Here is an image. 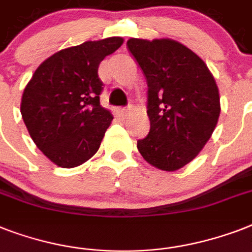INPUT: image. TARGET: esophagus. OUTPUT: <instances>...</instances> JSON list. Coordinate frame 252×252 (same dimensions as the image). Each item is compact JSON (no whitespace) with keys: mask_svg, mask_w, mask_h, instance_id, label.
Instances as JSON below:
<instances>
[{"mask_svg":"<svg viewBox=\"0 0 252 252\" xmlns=\"http://www.w3.org/2000/svg\"><path fill=\"white\" fill-rule=\"evenodd\" d=\"M129 112V108L128 107H123V108H119V114L122 115V116H126Z\"/></svg>","mask_w":252,"mask_h":252,"instance_id":"esophagus-1","label":"esophagus"}]
</instances>
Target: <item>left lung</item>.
<instances>
[{"mask_svg":"<svg viewBox=\"0 0 252 252\" xmlns=\"http://www.w3.org/2000/svg\"><path fill=\"white\" fill-rule=\"evenodd\" d=\"M126 48L148 85L150 130L137 141L146 162L175 171L211 138L220 116L219 87L201 59L170 39H129Z\"/></svg>","mask_w":252,"mask_h":252,"instance_id":"obj_1","label":"left lung"}]
</instances>
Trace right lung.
<instances>
[{"mask_svg": "<svg viewBox=\"0 0 252 252\" xmlns=\"http://www.w3.org/2000/svg\"><path fill=\"white\" fill-rule=\"evenodd\" d=\"M122 37L63 49L35 70L22 96L21 114L36 146L53 163L76 167L90 159L112 122L100 106L98 66Z\"/></svg>", "mask_w": 252, "mask_h": 252, "instance_id": "obj_1", "label": "right lung"}]
</instances>
